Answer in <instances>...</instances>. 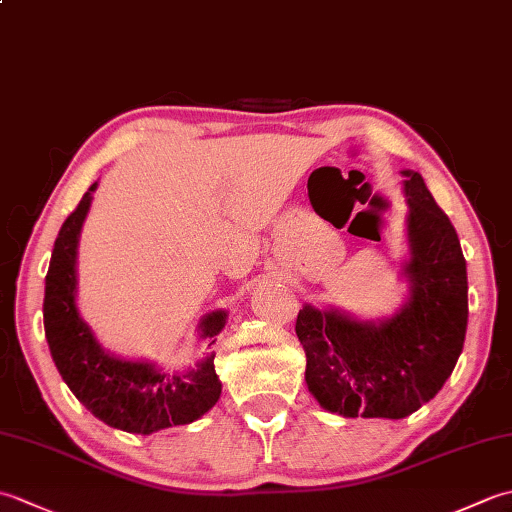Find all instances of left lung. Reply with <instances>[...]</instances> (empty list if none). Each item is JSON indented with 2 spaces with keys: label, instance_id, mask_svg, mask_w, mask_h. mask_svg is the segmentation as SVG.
Returning <instances> with one entry per match:
<instances>
[{
  "label": "left lung",
  "instance_id": "obj_1",
  "mask_svg": "<svg viewBox=\"0 0 512 512\" xmlns=\"http://www.w3.org/2000/svg\"><path fill=\"white\" fill-rule=\"evenodd\" d=\"M400 173L409 209L405 303L383 319L310 303L297 317L308 391L343 418L400 420L418 411L447 383L464 347L469 281L458 233L420 173Z\"/></svg>",
  "mask_w": 512,
  "mask_h": 512
}]
</instances>
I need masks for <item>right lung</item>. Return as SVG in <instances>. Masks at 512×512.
Here are the masks:
<instances>
[{
	"label": "right lung",
	"instance_id": "obj_1",
	"mask_svg": "<svg viewBox=\"0 0 512 512\" xmlns=\"http://www.w3.org/2000/svg\"><path fill=\"white\" fill-rule=\"evenodd\" d=\"M99 182L85 191L76 211L63 222L54 239L43 297V328L52 361L65 385L94 418L114 429L149 436L202 418L222 394L215 374V354L195 367L165 369L151 361H129L112 354L96 339L76 303L79 292V239ZM226 310L204 314L198 323L200 341H217L224 330Z\"/></svg>",
	"mask_w": 512,
	"mask_h": 512
}]
</instances>
